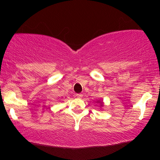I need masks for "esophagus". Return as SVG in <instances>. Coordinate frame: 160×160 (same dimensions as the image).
<instances>
[{"label":"esophagus","instance_id":"34e87169","mask_svg":"<svg viewBox=\"0 0 160 160\" xmlns=\"http://www.w3.org/2000/svg\"><path fill=\"white\" fill-rule=\"evenodd\" d=\"M82 96H83L82 94H76V97L78 98H82Z\"/></svg>","mask_w":160,"mask_h":160}]
</instances>
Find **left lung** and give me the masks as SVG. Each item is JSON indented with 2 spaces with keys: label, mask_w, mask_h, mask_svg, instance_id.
<instances>
[{
  "label": "left lung",
  "mask_w": 160,
  "mask_h": 160,
  "mask_svg": "<svg viewBox=\"0 0 160 160\" xmlns=\"http://www.w3.org/2000/svg\"><path fill=\"white\" fill-rule=\"evenodd\" d=\"M98 102H99L100 101H98ZM100 106H102V102H101V105H100Z\"/></svg>",
  "instance_id": "left-lung-1"
}]
</instances>
